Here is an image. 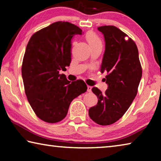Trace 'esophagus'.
<instances>
[{
	"label": "esophagus",
	"mask_w": 161,
	"mask_h": 161,
	"mask_svg": "<svg viewBox=\"0 0 161 161\" xmlns=\"http://www.w3.org/2000/svg\"><path fill=\"white\" fill-rule=\"evenodd\" d=\"M87 92H92V86H87Z\"/></svg>",
	"instance_id": "esophagus-1"
}]
</instances>
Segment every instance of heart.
I'll list each match as a JSON object with an SVG mask.
<instances>
[{
    "label": "heart",
    "instance_id": "1",
    "mask_svg": "<svg viewBox=\"0 0 161 161\" xmlns=\"http://www.w3.org/2000/svg\"><path fill=\"white\" fill-rule=\"evenodd\" d=\"M86 38L90 45L97 44V43L102 42H101V40L99 39V37H98L96 34H94V32H87L86 35Z\"/></svg>",
    "mask_w": 161,
    "mask_h": 161
}]
</instances>
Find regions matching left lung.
Masks as SVG:
<instances>
[{"mask_svg": "<svg viewBox=\"0 0 161 161\" xmlns=\"http://www.w3.org/2000/svg\"><path fill=\"white\" fill-rule=\"evenodd\" d=\"M98 30L104 37L101 72H107L104 81L108 89L102 93L97 87L92 88L98 102L89 108V115L95 123L107 126L121 119L135 99L142 68L137 46L131 38L113 25L101 26Z\"/></svg>", "mask_w": 161, "mask_h": 161, "instance_id": "1", "label": "left lung"}]
</instances>
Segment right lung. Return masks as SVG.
Listing matches in <instances>:
<instances>
[{
	"label": "right lung",
	"mask_w": 161,
	"mask_h": 161,
	"mask_svg": "<svg viewBox=\"0 0 161 161\" xmlns=\"http://www.w3.org/2000/svg\"><path fill=\"white\" fill-rule=\"evenodd\" d=\"M82 31L68 22H56L32 35L22 64L25 94L42 121L57 123L67 116L72 101L86 91L84 81H68L59 74L71 62L72 38Z\"/></svg>",
	"instance_id": "1"
}]
</instances>
